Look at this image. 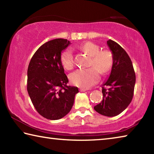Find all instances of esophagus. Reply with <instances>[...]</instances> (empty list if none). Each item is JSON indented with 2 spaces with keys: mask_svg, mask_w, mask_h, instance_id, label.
I'll use <instances>...</instances> for the list:
<instances>
[{
  "mask_svg": "<svg viewBox=\"0 0 154 154\" xmlns=\"http://www.w3.org/2000/svg\"><path fill=\"white\" fill-rule=\"evenodd\" d=\"M87 90H88V89H85V88H80L81 92H85V91H87Z\"/></svg>",
  "mask_w": 154,
  "mask_h": 154,
  "instance_id": "esophagus-1",
  "label": "esophagus"
}]
</instances>
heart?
<instances>
[{
	"label": "heart",
	"mask_w": 154,
	"mask_h": 154,
	"mask_svg": "<svg viewBox=\"0 0 154 154\" xmlns=\"http://www.w3.org/2000/svg\"><path fill=\"white\" fill-rule=\"evenodd\" d=\"M81 49L91 57L90 65L94 67L86 69H78L69 75L74 85L81 88H90L100 79V75H105L111 71L113 65V56L109 50H101L100 46L92 42H86ZM60 62L64 69H71L74 65V57L71 49L67 48L62 52Z\"/></svg>",
	"instance_id": "b5f03b06"
}]
</instances>
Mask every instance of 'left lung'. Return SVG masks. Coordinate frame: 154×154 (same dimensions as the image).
<instances>
[{
    "label": "left lung",
    "instance_id": "left-lung-1",
    "mask_svg": "<svg viewBox=\"0 0 154 154\" xmlns=\"http://www.w3.org/2000/svg\"><path fill=\"white\" fill-rule=\"evenodd\" d=\"M107 45L113 54V65L109 79L103 85L102 102L94 109L103 116L114 117L124 111L131 103L136 75L126 51L111 39L107 41Z\"/></svg>",
    "mask_w": 154,
    "mask_h": 154
}]
</instances>
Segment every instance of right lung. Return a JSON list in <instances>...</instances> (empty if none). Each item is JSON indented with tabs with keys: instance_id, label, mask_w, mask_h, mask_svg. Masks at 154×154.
Listing matches in <instances>:
<instances>
[{
	"instance_id": "right-lung-1",
	"label": "right lung",
	"mask_w": 154,
	"mask_h": 154,
	"mask_svg": "<svg viewBox=\"0 0 154 154\" xmlns=\"http://www.w3.org/2000/svg\"><path fill=\"white\" fill-rule=\"evenodd\" d=\"M71 43L56 38L41 45L28 68L27 90L36 110L43 118L56 120L71 110L77 87L68 85L60 62L62 51Z\"/></svg>"
}]
</instances>
